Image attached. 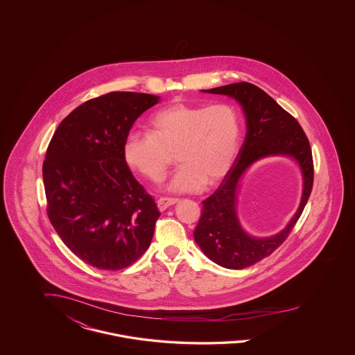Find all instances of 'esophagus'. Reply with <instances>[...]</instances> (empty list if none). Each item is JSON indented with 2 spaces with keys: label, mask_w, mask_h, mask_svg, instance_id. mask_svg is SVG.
Returning <instances> with one entry per match:
<instances>
[{
  "label": "esophagus",
  "mask_w": 355,
  "mask_h": 355,
  "mask_svg": "<svg viewBox=\"0 0 355 355\" xmlns=\"http://www.w3.org/2000/svg\"><path fill=\"white\" fill-rule=\"evenodd\" d=\"M178 200L180 199H177V198H160L159 200H157V207H159V209L160 211H165L166 208H169V207H172L173 205H175V203H178Z\"/></svg>",
  "instance_id": "34e87169"
}]
</instances>
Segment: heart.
<instances>
[{"label": "heart", "instance_id": "1", "mask_svg": "<svg viewBox=\"0 0 355 355\" xmlns=\"http://www.w3.org/2000/svg\"><path fill=\"white\" fill-rule=\"evenodd\" d=\"M242 119L234 105L173 104L150 121V132L130 131L122 155L130 169L152 182L166 175L175 153L180 168L168 183L172 193H196L220 181L236 160Z\"/></svg>", "mask_w": 355, "mask_h": 355}]
</instances>
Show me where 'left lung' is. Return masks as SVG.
<instances>
[{
	"label": "left lung",
	"instance_id": "8db88e82",
	"mask_svg": "<svg viewBox=\"0 0 355 355\" xmlns=\"http://www.w3.org/2000/svg\"><path fill=\"white\" fill-rule=\"evenodd\" d=\"M202 92L234 98L246 117L248 132L223 182L202 202L203 211L193 238L205 257L216 264L227 269L246 268L279 248L301 217L313 183L310 141L297 119L259 87L241 82ZM270 155H288L300 165L304 180L302 203L277 235L250 236L240 225L236 212L239 184L252 163Z\"/></svg>",
	"mask_w": 355,
	"mask_h": 355
}]
</instances>
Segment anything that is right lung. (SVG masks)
<instances>
[{
    "label": "right lung",
    "mask_w": 355,
    "mask_h": 355,
    "mask_svg": "<svg viewBox=\"0 0 355 355\" xmlns=\"http://www.w3.org/2000/svg\"><path fill=\"white\" fill-rule=\"evenodd\" d=\"M160 96L110 92L74 109L43 164L48 217L69 250L98 269L126 268L150 248L160 212L123 160L134 122Z\"/></svg>",
    "instance_id": "right-lung-1"
}]
</instances>
